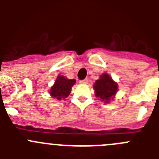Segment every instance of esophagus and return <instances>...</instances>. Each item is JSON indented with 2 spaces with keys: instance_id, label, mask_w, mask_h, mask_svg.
<instances>
[{
  "instance_id": "1",
  "label": "esophagus",
  "mask_w": 159,
  "mask_h": 159,
  "mask_svg": "<svg viewBox=\"0 0 159 159\" xmlns=\"http://www.w3.org/2000/svg\"><path fill=\"white\" fill-rule=\"evenodd\" d=\"M80 83L81 84H87L88 83V80L87 79H85V80H83L80 81Z\"/></svg>"
}]
</instances>
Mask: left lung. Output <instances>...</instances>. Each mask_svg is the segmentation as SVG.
<instances>
[{
    "label": "left lung",
    "instance_id": "8db88e82",
    "mask_svg": "<svg viewBox=\"0 0 159 159\" xmlns=\"http://www.w3.org/2000/svg\"><path fill=\"white\" fill-rule=\"evenodd\" d=\"M95 95L105 103H109L115 99L118 92V84L107 73H102L93 85Z\"/></svg>",
    "mask_w": 159,
    "mask_h": 159
}]
</instances>
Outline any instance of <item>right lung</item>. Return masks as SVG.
Masks as SVG:
<instances>
[{
	"label": "right lung",
	"mask_w": 159,
	"mask_h": 159,
	"mask_svg": "<svg viewBox=\"0 0 159 159\" xmlns=\"http://www.w3.org/2000/svg\"><path fill=\"white\" fill-rule=\"evenodd\" d=\"M75 84V79H67L62 75H57L54 84L51 87L49 94L52 98L61 100L67 98L71 92V88Z\"/></svg>",
	"instance_id": "obj_1"
}]
</instances>
